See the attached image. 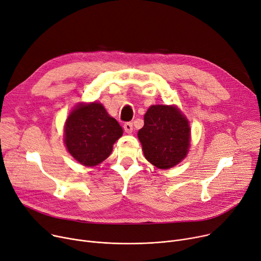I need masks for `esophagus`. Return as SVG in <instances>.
Returning a JSON list of instances; mask_svg holds the SVG:
<instances>
[{
    "instance_id": "obj_1",
    "label": "esophagus",
    "mask_w": 261,
    "mask_h": 261,
    "mask_svg": "<svg viewBox=\"0 0 261 261\" xmlns=\"http://www.w3.org/2000/svg\"><path fill=\"white\" fill-rule=\"evenodd\" d=\"M124 129L127 133H131L133 130V124L131 123V121H127V123L124 124Z\"/></svg>"
}]
</instances>
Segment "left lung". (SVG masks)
I'll return each instance as SVG.
<instances>
[{
  "label": "left lung",
  "instance_id": "1",
  "mask_svg": "<svg viewBox=\"0 0 261 261\" xmlns=\"http://www.w3.org/2000/svg\"><path fill=\"white\" fill-rule=\"evenodd\" d=\"M138 131L145 158L155 167L169 169L179 164L190 146L189 121L174 106H151Z\"/></svg>",
  "mask_w": 261,
  "mask_h": 261
}]
</instances>
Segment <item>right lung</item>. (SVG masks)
<instances>
[{
  "mask_svg": "<svg viewBox=\"0 0 261 261\" xmlns=\"http://www.w3.org/2000/svg\"><path fill=\"white\" fill-rule=\"evenodd\" d=\"M123 129L101 103L79 106L68 116L65 144L73 158L84 166L93 167L105 161Z\"/></svg>",
  "mask_w": 261,
  "mask_h": 261,
  "instance_id": "obj_1",
  "label": "right lung"
}]
</instances>
